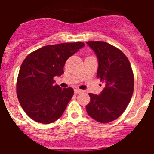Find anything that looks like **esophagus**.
Returning <instances> with one entry per match:
<instances>
[{
  "label": "esophagus",
  "mask_w": 154,
  "mask_h": 154,
  "mask_svg": "<svg viewBox=\"0 0 154 154\" xmlns=\"http://www.w3.org/2000/svg\"><path fill=\"white\" fill-rule=\"evenodd\" d=\"M83 92L82 90H81V89H74V92L75 94H79V93H82V92Z\"/></svg>",
  "instance_id": "1"
}]
</instances>
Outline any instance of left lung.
I'll list each match as a JSON object with an SVG mask.
<instances>
[{"instance_id": "8db88e82", "label": "left lung", "mask_w": 154, "mask_h": 154, "mask_svg": "<svg viewBox=\"0 0 154 154\" xmlns=\"http://www.w3.org/2000/svg\"><path fill=\"white\" fill-rule=\"evenodd\" d=\"M98 59L97 78L105 83L99 95L89 93L87 113L99 123H109L124 112L133 92L134 79L123 51L105 42H87Z\"/></svg>"}]
</instances>
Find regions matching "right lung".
Returning <instances> with one entry per match:
<instances>
[{"mask_svg": "<svg viewBox=\"0 0 154 154\" xmlns=\"http://www.w3.org/2000/svg\"><path fill=\"white\" fill-rule=\"evenodd\" d=\"M84 46L82 42L46 45L25 58L17 77V95L31 119L48 124L62 116L74 91L55 85L54 77L63 74L66 60Z\"/></svg>", "mask_w": 154, "mask_h": 154, "instance_id": "right-lung-1", "label": "right lung"}]
</instances>
